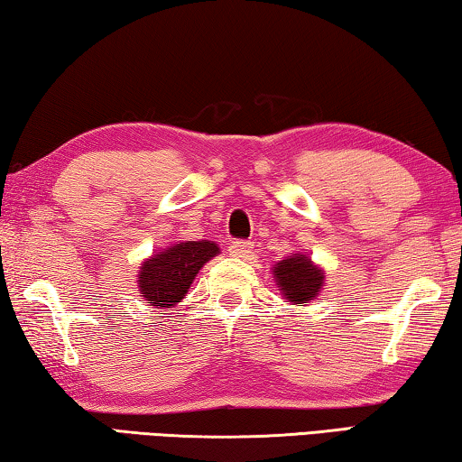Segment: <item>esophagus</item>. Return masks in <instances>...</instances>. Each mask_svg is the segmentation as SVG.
Masks as SVG:
<instances>
[{
    "label": "esophagus",
    "mask_w": 462,
    "mask_h": 462,
    "mask_svg": "<svg viewBox=\"0 0 462 462\" xmlns=\"http://www.w3.org/2000/svg\"><path fill=\"white\" fill-rule=\"evenodd\" d=\"M229 254L233 258H241V260H247L249 255L254 254V245L249 244V241H233L229 245Z\"/></svg>",
    "instance_id": "esophagus-1"
}]
</instances>
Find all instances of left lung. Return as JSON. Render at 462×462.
Instances as JSON below:
<instances>
[{"mask_svg": "<svg viewBox=\"0 0 462 462\" xmlns=\"http://www.w3.org/2000/svg\"><path fill=\"white\" fill-rule=\"evenodd\" d=\"M272 274L284 300L297 307L315 300L325 286V270L307 252H297L276 262Z\"/></svg>", "mask_w": 462, "mask_h": 462, "instance_id": "8db88e82", "label": "left lung"}]
</instances>
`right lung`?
I'll return each mask as SVG.
<instances>
[{
  "mask_svg": "<svg viewBox=\"0 0 462 462\" xmlns=\"http://www.w3.org/2000/svg\"><path fill=\"white\" fill-rule=\"evenodd\" d=\"M221 249L215 241H176L163 249H155L141 262L137 286L141 297L153 309H171L186 297L204 263L210 262Z\"/></svg>",
  "mask_w": 462,
  "mask_h": 462,
  "instance_id": "add662e5",
  "label": "right lung"
}]
</instances>
